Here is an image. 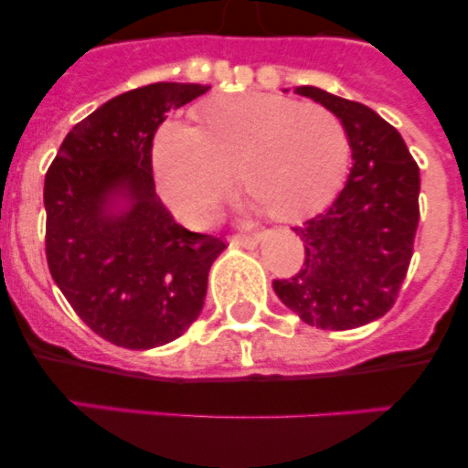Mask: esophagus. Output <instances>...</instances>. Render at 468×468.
Returning <instances> with one entry per match:
<instances>
[{"mask_svg":"<svg viewBox=\"0 0 468 468\" xmlns=\"http://www.w3.org/2000/svg\"><path fill=\"white\" fill-rule=\"evenodd\" d=\"M230 244H238V247L253 249L258 244V235H230Z\"/></svg>","mask_w":468,"mask_h":468,"instance_id":"1","label":"esophagus"}]
</instances>
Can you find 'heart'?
<instances>
[{
    "label": "heart",
    "mask_w": 468,
    "mask_h": 468,
    "mask_svg": "<svg viewBox=\"0 0 468 468\" xmlns=\"http://www.w3.org/2000/svg\"><path fill=\"white\" fill-rule=\"evenodd\" d=\"M201 129L169 122L155 135L160 195L190 224H206L233 192L235 169L258 206L301 217L330 199L348 165L344 122L319 103L281 94H219L201 106Z\"/></svg>",
    "instance_id": "obj_1"
}]
</instances>
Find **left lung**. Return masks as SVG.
<instances>
[{
    "label": "left lung",
    "instance_id": "8db88e82",
    "mask_svg": "<svg viewBox=\"0 0 468 468\" xmlns=\"http://www.w3.org/2000/svg\"><path fill=\"white\" fill-rule=\"evenodd\" d=\"M314 99L344 122L353 167L324 212L296 226L303 267L276 278L273 292L305 324L351 330L389 313L408 276L419 226V165L399 131L369 106L313 86Z\"/></svg>",
    "mask_w": 468,
    "mask_h": 468
}]
</instances>
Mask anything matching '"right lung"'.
Instances as JSON below:
<instances>
[{
    "instance_id": "right-lung-1",
    "label": "right lung",
    "mask_w": 468,
    "mask_h": 468,
    "mask_svg": "<svg viewBox=\"0 0 468 468\" xmlns=\"http://www.w3.org/2000/svg\"><path fill=\"white\" fill-rule=\"evenodd\" d=\"M199 83L129 90L79 122L45 174V253L58 290L90 330L122 348L174 342L204 308L224 238L176 224L155 195L151 151L167 112L207 92ZM132 207L108 216V196Z\"/></svg>"
}]
</instances>
